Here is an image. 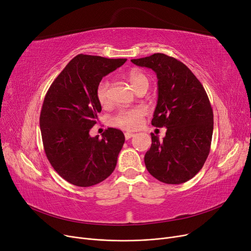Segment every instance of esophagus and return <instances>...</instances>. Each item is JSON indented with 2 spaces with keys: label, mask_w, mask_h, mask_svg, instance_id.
Returning a JSON list of instances; mask_svg holds the SVG:
<instances>
[{
  "label": "esophagus",
  "mask_w": 251,
  "mask_h": 251,
  "mask_svg": "<svg viewBox=\"0 0 251 251\" xmlns=\"http://www.w3.org/2000/svg\"><path fill=\"white\" fill-rule=\"evenodd\" d=\"M124 135H125V139H126V140H128V139H130L131 137L134 136V134L131 133V132H126Z\"/></svg>",
  "instance_id": "34e87169"
}]
</instances>
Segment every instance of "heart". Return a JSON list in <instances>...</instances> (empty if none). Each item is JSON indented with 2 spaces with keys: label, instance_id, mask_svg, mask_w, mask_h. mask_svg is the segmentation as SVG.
Returning <instances> with one entry per match:
<instances>
[{
  "label": "heart",
  "instance_id": "b5f03b06",
  "mask_svg": "<svg viewBox=\"0 0 251 251\" xmlns=\"http://www.w3.org/2000/svg\"><path fill=\"white\" fill-rule=\"evenodd\" d=\"M127 77L136 92L147 91L149 89L151 83L150 78L142 71L132 70L128 73ZM110 87L111 85L108 80L100 81L97 87V99L101 105H107L110 102ZM147 114V109L143 107L121 109L111 118V124L114 127L124 130H135L141 125Z\"/></svg>",
  "mask_w": 251,
  "mask_h": 251
}]
</instances>
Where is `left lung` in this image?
I'll list each match as a JSON object with an SVG mask.
<instances>
[{
	"instance_id": "left-lung-1",
	"label": "left lung",
	"mask_w": 251,
	"mask_h": 251,
	"mask_svg": "<svg viewBox=\"0 0 251 251\" xmlns=\"http://www.w3.org/2000/svg\"><path fill=\"white\" fill-rule=\"evenodd\" d=\"M156 73L154 127H166L163 140L151 133V147L144 155L150 174L167 184H181L193 178L203 167L214 130V114L206 92L191 70L165 54L131 60Z\"/></svg>"
}]
</instances>
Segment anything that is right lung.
<instances>
[{"label":"right lung","instance_id":"obj_1","mask_svg":"<svg viewBox=\"0 0 251 251\" xmlns=\"http://www.w3.org/2000/svg\"><path fill=\"white\" fill-rule=\"evenodd\" d=\"M125 62L77 55L47 91L39 117L45 152L56 172L73 185H96L115 170L123 132L108 128L100 139L90 137L89 130L101 111L96 95L99 83Z\"/></svg>","mask_w":251,"mask_h":251}]
</instances>
